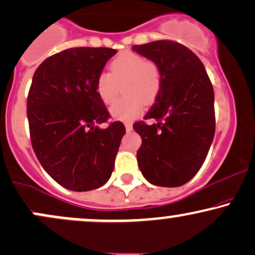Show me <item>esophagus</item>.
Here are the masks:
<instances>
[{"label": "esophagus", "instance_id": "obj_1", "mask_svg": "<svg viewBox=\"0 0 255 255\" xmlns=\"http://www.w3.org/2000/svg\"><path fill=\"white\" fill-rule=\"evenodd\" d=\"M125 127H126V129H127L128 131L133 129V125H131L130 122H126V124H125Z\"/></svg>", "mask_w": 255, "mask_h": 255}]
</instances>
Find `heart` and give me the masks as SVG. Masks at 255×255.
<instances>
[{
	"instance_id": "1",
	"label": "heart",
	"mask_w": 255,
	"mask_h": 255,
	"mask_svg": "<svg viewBox=\"0 0 255 255\" xmlns=\"http://www.w3.org/2000/svg\"><path fill=\"white\" fill-rule=\"evenodd\" d=\"M162 83V71L156 62L136 52L126 51L111 62L110 73H99L95 89L104 104H111L122 86L125 97L110 108V114L116 120L133 121L144 110V102L151 104L156 101Z\"/></svg>"
}]
</instances>
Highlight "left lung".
Here are the masks:
<instances>
[{"label": "left lung", "mask_w": 255, "mask_h": 255, "mask_svg": "<svg viewBox=\"0 0 255 255\" xmlns=\"http://www.w3.org/2000/svg\"><path fill=\"white\" fill-rule=\"evenodd\" d=\"M133 50L156 62L163 80L156 103L144 118L156 124L133 125L142 140L137 165L152 184L182 186L204 164L215 136L211 80L197 55L174 40L134 45Z\"/></svg>", "instance_id": "1"}]
</instances>
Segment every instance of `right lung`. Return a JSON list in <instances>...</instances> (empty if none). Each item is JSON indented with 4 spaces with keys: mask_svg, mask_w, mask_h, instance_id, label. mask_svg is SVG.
Segmentation results:
<instances>
[{
    "mask_svg": "<svg viewBox=\"0 0 255 255\" xmlns=\"http://www.w3.org/2000/svg\"><path fill=\"white\" fill-rule=\"evenodd\" d=\"M116 54L110 48H71L44 60L27 96L34 153L58 184L74 192L99 188L109 180L126 133L95 89L97 75Z\"/></svg>",
    "mask_w": 255,
    "mask_h": 255,
    "instance_id": "add662e5",
    "label": "right lung"
}]
</instances>
